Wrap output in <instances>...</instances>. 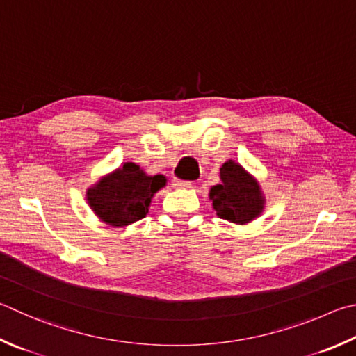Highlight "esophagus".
I'll return each mask as SVG.
<instances>
[{"label":"esophagus","instance_id":"esophagus-1","mask_svg":"<svg viewBox=\"0 0 356 356\" xmlns=\"http://www.w3.org/2000/svg\"><path fill=\"white\" fill-rule=\"evenodd\" d=\"M172 185H174V186H177V188H190V186H191V182H188V180L174 179V180H172Z\"/></svg>","mask_w":356,"mask_h":356}]
</instances>
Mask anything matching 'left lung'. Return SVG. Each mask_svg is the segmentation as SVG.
Instances as JSON below:
<instances>
[{"label": "left lung", "mask_w": 356, "mask_h": 356, "mask_svg": "<svg viewBox=\"0 0 356 356\" xmlns=\"http://www.w3.org/2000/svg\"><path fill=\"white\" fill-rule=\"evenodd\" d=\"M219 174L222 184L210 190L216 215L236 224H245L260 215L263 197L255 180L234 160L225 161Z\"/></svg>", "instance_id": "obj_1"}]
</instances>
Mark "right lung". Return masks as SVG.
<instances>
[{
	"mask_svg": "<svg viewBox=\"0 0 356 356\" xmlns=\"http://www.w3.org/2000/svg\"><path fill=\"white\" fill-rule=\"evenodd\" d=\"M165 182L160 174L146 176L138 165L124 163L88 190V202L102 221L121 227L146 216L151 197Z\"/></svg>",
	"mask_w": 356,
	"mask_h": 356,
	"instance_id": "obj_1",
	"label": "right lung"
}]
</instances>
